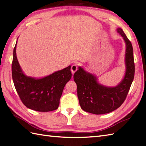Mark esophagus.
I'll return each mask as SVG.
<instances>
[{"mask_svg":"<svg viewBox=\"0 0 146 146\" xmlns=\"http://www.w3.org/2000/svg\"><path fill=\"white\" fill-rule=\"evenodd\" d=\"M78 69V66H77V64H74L72 66H71V71H72V73L74 74V72Z\"/></svg>","mask_w":146,"mask_h":146,"instance_id":"esophagus-1","label":"esophagus"}]
</instances>
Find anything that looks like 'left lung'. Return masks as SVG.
I'll use <instances>...</instances> for the list:
<instances>
[{"label": "left lung", "instance_id": "left-lung-1", "mask_svg": "<svg viewBox=\"0 0 146 146\" xmlns=\"http://www.w3.org/2000/svg\"><path fill=\"white\" fill-rule=\"evenodd\" d=\"M117 32L121 35L126 44L124 78L116 87H108L100 85L94 76L79 67L74 74V80L77 84L80 108L84 111L94 114L111 112L119 108L127 96L134 77L133 48L122 29L118 28Z\"/></svg>", "mask_w": 146, "mask_h": 146}]
</instances>
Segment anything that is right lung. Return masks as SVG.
Instances as JSON below:
<instances>
[{"label": "right lung", "instance_id": "right-lung-1", "mask_svg": "<svg viewBox=\"0 0 146 146\" xmlns=\"http://www.w3.org/2000/svg\"><path fill=\"white\" fill-rule=\"evenodd\" d=\"M16 44L13 53L12 76L21 101L27 108L38 112L56 110L64 87L72 77L70 66L42 79L27 77L22 72L18 62Z\"/></svg>", "mask_w": 146, "mask_h": 146}]
</instances>
